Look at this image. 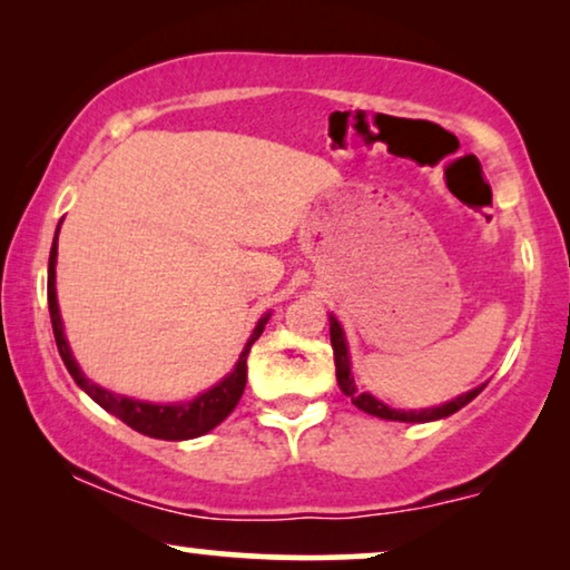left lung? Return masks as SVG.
Instances as JSON below:
<instances>
[{"mask_svg": "<svg viewBox=\"0 0 570 570\" xmlns=\"http://www.w3.org/2000/svg\"><path fill=\"white\" fill-rule=\"evenodd\" d=\"M330 337H332V350H334V365H337L340 389L350 396V400H353V404H355L357 410L368 412V415H376V417H384V420H400V423H428V420H439V417L454 415L456 410H462L464 404H470V402L474 400V396H478V394L482 392V386H478V389H472V392L456 396V400L441 404V407L420 410V412L392 410V407H386L384 402H379L376 396L361 392V389H357V384H355V379L350 376V357H347L345 334H342V326L337 324V318H332V324H330Z\"/></svg>", "mask_w": 570, "mask_h": 570, "instance_id": "left-lung-1", "label": "left lung"}]
</instances>
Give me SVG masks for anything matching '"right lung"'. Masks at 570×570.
I'll list each match as a JSON object with an SVG mask.
<instances>
[{
	"mask_svg": "<svg viewBox=\"0 0 570 570\" xmlns=\"http://www.w3.org/2000/svg\"><path fill=\"white\" fill-rule=\"evenodd\" d=\"M53 267H57V238H53L51 256H49V314H51V326H53V340H57L59 355L67 365L69 376H72L77 381V386L85 389V394L92 396L100 407L119 417L121 423L135 428L137 433H145V435H150V439H163V441L197 439V435H205L207 431H213L215 425H220L223 420L230 415L233 407H236L240 394H244V389H246V357H248V353H252L254 342L259 340V334L264 332V324H267L269 314L264 316L259 324H256L252 340L246 342L244 353H240L236 368H233L230 376H225L220 384L209 389V392L199 394L197 400L189 404L135 402V400H127V396L111 394V392H106V389L90 384V381L82 376V371L77 368L75 357L67 347L65 332H61L57 287H53Z\"/></svg>",
	"mask_w": 570,
	"mask_h": 570,
	"instance_id": "add662e5",
	"label": "right lung"
}]
</instances>
